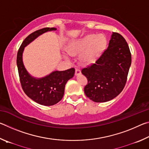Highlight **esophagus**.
Segmentation results:
<instances>
[{
  "mask_svg": "<svg viewBox=\"0 0 149 149\" xmlns=\"http://www.w3.org/2000/svg\"><path fill=\"white\" fill-rule=\"evenodd\" d=\"M81 70H79V69H75V75H79L81 74Z\"/></svg>",
  "mask_w": 149,
  "mask_h": 149,
  "instance_id": "esophagus-1",
  "label": "esophagus"
}]
</instances>
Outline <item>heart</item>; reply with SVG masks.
Masks as SVG:
<instances>
[{
    "label": "heart",
    "mask_w": 149,
    "mask_h": 149,
    "mask_svg": "<svg viewBox=\"0 0 149 149\" xmlns=\"http://www.w3.org/2000/svg\"><path fill=\"white\" fill-rule=\"evenodd\" d=\"M107 45V39L103 35H87L68 45L67 51L70 54L76 56L83 53L81 61L85 65L94 63L102 54ZM65 58L69 60L67 54H64Z\"/></svg>",
    "instance_id": "heart-1"
}]
</instances>
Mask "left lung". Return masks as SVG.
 I'll return each mask as SVG.
<instances>
[{"label":"left lung","mask_w":149,"mask_h":149,"mask_svg":"<svg viewBox=\"0 0 149 149\" xmlns=\"http://www.w3.org/2000/svg\"><path fill=\"white\" fill-rule=\"evenodd\" d=\"M132 64V55L125 39L112 32L107 49L95 64L81 70L87 78L85 94L93 101L104 102L120 94L125 87Z\"/></svg>","instance_id":"left-lung-1"}]
</instances>
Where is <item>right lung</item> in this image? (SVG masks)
Masks as SVG:
<instances>
[{
  "label": "right lung",
  "mask_w": 149,
  "mask_h": 149,
  "mask_svg": "<svg viewBox=\"0 0 149 149\" xmlns=\"http://www.w3.org/2000/svg\"><path fill=\"white\" fill-rule=\"evenodd\" d=\"M55 27H46L28 35L22 42L17 54V66L22 89L27 96L39 104L52 106L61 100L68 81L74 77L75 69L54 71L46 76L37 78L30 75L24 66L23 52L25 47L40 35L47 31H56Z\"/></svg>",
  "instance_id": "right-lung-1"
}]
</instances>
